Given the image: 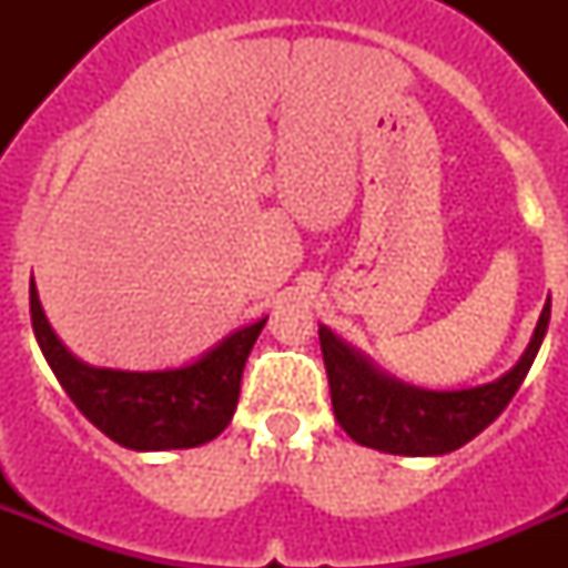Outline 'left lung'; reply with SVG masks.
<instances>
[{
  "label": "left lung",
  "instance_id": "1",
  "mask_svg": "<svg viewBox=\"0 0 568 568\" xmlns=\"http://www.w3.org/2000/svg\"><path fill=\"white\" fill-rule=\"evenodd\" d=\"M551 301L546 298L529 346L509 373L469 389H420L381 373L355 346L321 324V353L327 366L333 409L355 444L406 458L446 455L469 444L506 409L524 384L531 361L549 329Z\"/></svg>",
  "mask_w": 568,
  "mask_h": 568
}]
</instances>
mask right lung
Listing matches in <instances>:
<instances>
[{"instance_id":"right-lung-1","label":"right lung","mask_w":568,"mask_h":568,"mask_svg":"<svg viewBox=\"0 0 568 568\" xmlns=\"http://www.w3.org/2000/svg\"><path fill=\"white\" fill-rule=\"evenodd\" d=\"M30 321L44 361L70 400L110 440L135 453L193 449L224 433L239 404L244 361L267 318L235 329L202 358L173 369L130 373L79 361L62 344L30 281Z\"/></svg>"}]
</instances>
